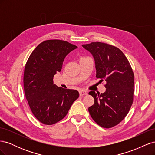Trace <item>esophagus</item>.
<instances>
[{"label": "esophagus", "mask_w": 155, "mask_h": 155, "mask_svg": "<svg viewBox=\"0 0 155 155\" xmlns=\"http://www.w3.org/2000/svg\"><path fill=\"white\" fill-rule=\"evenodd\" d=\"M86 94H87V91H83V90L79 91V95H80L81 96H83L86 95Z\"/></svg>", "instance_id": "obj_1"}]
</instances>
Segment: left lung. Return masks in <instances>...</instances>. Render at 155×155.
<instances>
[{
	"label": "left lung",
	"mask_w": 155,
	"mask_h": 155,
	"mask_svg": "<svg viewBox=\"0 0 155 155\" xmlns=\"http://www.w3.org/2000/svg\"><path fill=\"white\" fill-rule=\"evenodd\" d=\"M82 46L94 59L96 77L106 81L105 92L88 93L94 99L88 112L102 127H112L125 118L133 104V70L124 53L114 46L95 42Z\"/></svg>",
	"instance_id": "left-lung-1"
}]
</instances>
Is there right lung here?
Masks as SVG:
<instances>
[{"instance_id": "obj_1", "label": "right lung", "mask_w": 155, "mask_h": 155, "mask_svg": "<svg viewBox=\"0 0 155 155\" xmlns=\"http://www.w3.org/2000/svg\"><path fill=\"white\" fill-rule=\"evenodd\" d=\"M76 46L53 39L40 43L26 64L24 89L30 109L40 122L52 125L67 115L79 97L77 90L63 88L54 84V76L61 72L65 57Z\"/></svg>"}]
</instances>
